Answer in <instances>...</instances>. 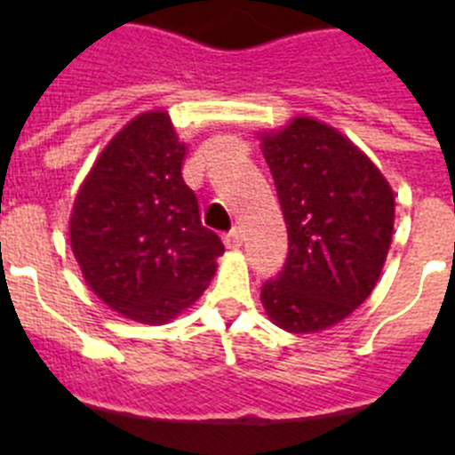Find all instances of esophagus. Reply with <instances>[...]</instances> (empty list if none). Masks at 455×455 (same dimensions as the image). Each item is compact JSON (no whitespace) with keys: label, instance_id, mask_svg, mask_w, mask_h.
I'll return each instance as SVG.
<instances>
[{"label":"esophagus","instance_id":"34e87169","mask_svg":"<svg viewBox=\"0 0 455 455\" xmlns=\"http://www.w3.org/2000/svg\"><path fill=\"white\" fill-rule=\"evenodd\" d=\"M223 241L228 248H239L241 241H243V236H241L239 228H232V230L223 236Z\"/></svg>","mask_w":455,"mask_h":455}]
</instances>
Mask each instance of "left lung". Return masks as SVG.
Instances as JSON below:
<instances>
[{"label":"left lung","mask_w":455,"mask_h":455,"mask_svg":"<svg viewBox=\"0 0 455 455\" xmlns=\"http://www.w3.org/2000/svg\"><path fill=\"white\" fill-rule=\"evenodd\" d=\"M262 140L289 236L283 271L262 284L264 309L289 332L323 331L376 287L394 193L351 140L319 120L293 118Z\"/></svg>","instance_id":"obj_1"}]
</instances>
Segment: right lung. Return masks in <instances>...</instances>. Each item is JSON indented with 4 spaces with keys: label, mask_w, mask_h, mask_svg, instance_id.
<instances>
[{
    "label": "right lung",
    "mask_w": 455,
    "mask_h": 455,
    "mask_svg": "<svg viewBox=\"0 0 455 455\" xmlns=\"http://www.w3.org/2000/svg\"><path fill=\"white\" fill-rule=\"evenodd\" d=\"M187 148L164 111L104 148L75 200L70 243L88 287L140 323H166L207 289L223 241L182 178Z\"/></svg>",
    "instance_id": "1"
}]
</instances>
